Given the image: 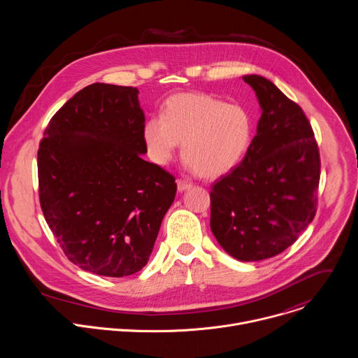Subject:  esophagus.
Segmentation results:
<instances>
[{
	"mask_svg": "<svg viewBox=\"0 0 358 358\" xmlns=\"http://www.w3.org/2000/svg\"><path fill=\"white\" fill-rule=\"evenodd\" d=\"M191 187H192V182L185 181V180H177V188H178L180 192H182V191H185V189H188Z\"/></svg>",
	"mask_w": 358,
	"mask_h": 358,
	"instance_id": "obj_1",
	"label": "esophagus"
}]
</instances>
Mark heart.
<instances>
[{"label":"heart","instance_id":"obj_1","mask_svg":"<svg viewBox=\"0 0 358 358\" xmlns=\"http://www.w3.org/2000/svg\"><path fill=\"white\" fill-rule=\"evenodd\" d=\"M253 122L238 103L208 93H177L163 105L162 117L143 126V144L152 163L166 166L182 143L181 156L195 173L214 178L232 170L252 140Z\"/></svg>","mask_w":358,"mask_h":358}]
</instances>
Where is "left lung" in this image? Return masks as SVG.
Segmentation results:
<instances>
[{"label": "left lung", "instance_id": "8db88e82", "mask_svg": "<svg viewBox=\"0 0 358 358\" xmlns=\"http://www.w3.org/2000/svg\"><path fill=\"white\" fill-rule=\"evenodd\" d=\"M262 115L241 164L211 187V231L238 261L276 257L317 211L320 152L301 108L259 75L243 76Z\"/></svg>", "mask_w": 358, "mask_h": 358}]
</instances>
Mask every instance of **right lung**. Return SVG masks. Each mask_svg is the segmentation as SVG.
<instances>
[{"label": "right lung", "instance_id": "right-lung-1", "mask_svg": "<svg viewBox=\"0 0 358 358\" xmlns=\"http://www.w3.org/2000/svg\"><path fill=\"white\" fill-rule=\"evenodd\" d=\"M137 87L93 83L54 115L38 150L41 208L68 259L123 278L141 271L176 198V177L141 159Z\"/></svg>", "mask_w": 358, "mask_h": 358}]
</instances>
